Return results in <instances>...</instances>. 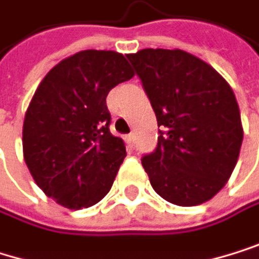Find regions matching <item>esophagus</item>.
Wrapping results in <instances>:
<instances>
[{
  "label": "esophagus",
  "instance_id": "34e87169",
  "mask_svg": "<svg viewBox=\"0 0 259 259\" xmlns=\"http://www.w3.org/2000/svg\"><path fill=\"white\" fill-rule=\"evenodd\" d=\"M125 143H127L128 147H134V146H135V135H134V134L125 135Z\"/></svg>",
  "mask_w": 259,
  "mask_h": 259
}]
</instances>
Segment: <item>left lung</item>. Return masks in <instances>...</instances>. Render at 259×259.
I'll return each mask as SVG.
<instances>
[{
	"instance_id": "1",
	"label": "left lung",
	"mask_w": 259,
	"mask_h": 259,
	"mask_svg": "<svg viewBox=\"0 0 259 259\" xmlns=\"http://www.w3.org/2000/svg\"><path fill=\"white\" fill-rule=\"evenodd\" d=\"M127 60L164 128L155 150L141 158L153 190L183 207L209 201L230 178L243 143L233 90L184 50L143 49Z\"/></svg>"
}]
</instances>
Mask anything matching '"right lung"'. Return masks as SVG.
I'll return each instance as SVG.
<instances>
[{
  "mask_svg": "<svg viewBox=\"0 0 259 259\" xmlns=\"http://www.w3.org/2000/svg\"><path fill=\"white\" fill-rule=\"evenodd\" d=\"M134 76L112 50H82L41 81L23 125L24 161L38 187L69 209L90 207L110 190L125 158L110 134L109 92Z\"/></svg>",
  "mask_w": 259,
  "mask_h": 259,
  "instance_id": "obj_1",
  "label": "right lung"
}]
</instances>
